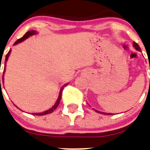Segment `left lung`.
Returning a JSON list of instances; mask_svg holds the SVG:
<instances>
[{
    "instance_id": "8db88e82",
    "label": "left lung",
    "mask_w": 150,
    "mask_h": 150,
    "mask_svg": "<svg viewBox=\"0 0 150 150\" xmlns=\"http://www.w3.org/2000/svg\"><path fill=\"white\" fill-rule=\"evenodd\" d=\"M134 46L135 47V48H136V49L137 50V51H141V48H140L139 46V45L137 44V43H136V42H134ZM149 69H150V68H149ZM95 111H96V112L102 113V114H104V115H112V114H110V113H104V112H99V111H98V110H95Z\"/></svg>"
}]
</instances>
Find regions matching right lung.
Returning <instances> with one entry per match:
<instances>
[{"label":"right lung","mask_w":150,"mask_h":150,"mask_svg":"<svg viewBox=\"0 0 150 150\" xmlns=\"http://www.w3.org/2000/svg\"><path fill=\"white\" fill-rule=\"evenodd\" d=\"M35 34H36V31H35V30H31V31L27 32V33H25V35H24L23 37L21 38H19V40H17L16 42H15L14 45H15V44H17V43H20V42H22V41H23V40H25V39L28 38V37H30V35H35ZM10 52H11V51H8V54H7L6 56V59H5V62H6V63L7 60H8V56H9ZM5 68H6V65H5V67H4V73H3V83H4V72H5ZM67 84H68V83H66L65 85H64V86H63L62 87L61 91H60L58 99H57V102H56L55 104H54V105L53 106V107H51V109H49V110H46V111L43 112H40V113H33V114L35 115H44L50 114V113L53 112V111H54V110H55L56 109H57V107L59 106V104L60 100H61V98H62V90H63V88H64L66 86H67ZM0 85H1V80H0Z\"/></svg>","instance_id":"right-lung-1"}]
</instances>
